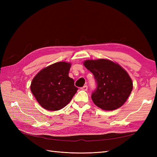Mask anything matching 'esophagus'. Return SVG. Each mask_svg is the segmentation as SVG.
Here are the masks:
<instances>
[{
	"label": "esophagus",
	"instance_id": "obj_1",
	"mask_svg": "<svg viewBox=\"0 0 157 157\" xmlns=\"http://www.w3.org/2000/svg\"><path fill=\"white\" fill-rule=\"evenodd\" d=\"M81 90H84V91H86L88 90V86H86V85H85V86H83V87H82L81 88H80Z\"/></svg>",
	"mask_w": 157,
	"mask_h": 157
}]
</instances>
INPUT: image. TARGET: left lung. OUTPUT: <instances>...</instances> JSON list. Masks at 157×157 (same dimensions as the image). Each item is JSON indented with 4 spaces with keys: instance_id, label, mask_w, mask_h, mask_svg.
<instances>
[{
    "instance_id": "8db88e82",
    "label": "left lung",
    "mask_w": 157,
    "mask_h": 157,
    "mask_svg": "<svg viewBox=\"0 0 157 157\" xmlns=\"http://www.w3.org/2000/svg\"><path fill=\"white\" fill-rule=\"evenodd\" d=\"M84 65L93 73L97 84L91 96L94 104L105 111L121 107L133 88L132 80L125 70L107 59L87 60Z\"/></svg>"
}]
</instances>
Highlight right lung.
Segmentation results:
<instances>
[{
	"label": "right lung",
	"instance_id": "right-lung-1",
	"mask_svg": "<svg viewBox=\"0 0 157 157\" xmlns=\"http://www.w3.org/2000/svg\"><path fill=\"white\" fill-rule=\"evenodd\" d=\"M71 63L58 62L46 67L36 75L30 89L42 107L58 111L71 101L78 88L69 77Z\"/></svg>",
	"mask_w": 157,
	"mask_h": 157
}]
</instances>
